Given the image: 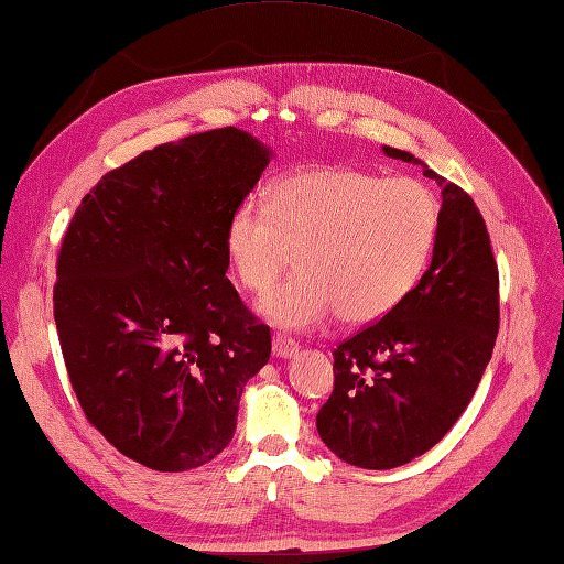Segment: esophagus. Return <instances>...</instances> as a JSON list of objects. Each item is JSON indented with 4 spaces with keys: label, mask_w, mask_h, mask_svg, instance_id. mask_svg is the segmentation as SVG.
Here are the masks:
<instances>
[{
    "label": "esophagus",
    "mask_w": 564,
    "mask_h": 564,
    "mask_svg": "<svg viewBox=\"0 0 564 564\" xmlns=\"http://www.w3.org/2000/svg\"><path fill=\"white\" fill-rule=\"evenodd\" d=\"M296 349H299V343L292 340L290 335H280V333H278V335L272 337V352H274V357L290 359V357L296 355Z\"/></svg>",
    "instance_id": "34e87169"
}]
</instances>
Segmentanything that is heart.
Wrapping results in <instances>:
<instances>
[{
	"label": "heart",
	"instance_id": "heart-1",
	"mask_svg": "<svg viewBox=\"0 0 564 564\" xmlns=\"http://www.w3.org/2000/svg\"><path fill=\"white\" fill-rule=\"evenodd\" d=\"M442 227L440 197L412 176L381 178L357 169H308L280 178L270 205L246 203L227 224V256L243 290L280 328L337 318L367 325L415 290Z\"/></svg>",
	"mask_w": 564,
	"mask_h": 564
}]
</instances>
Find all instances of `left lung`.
Returning <instances> with one entry per match:
<instances>
[{"instance_id": "obj_1", "label": "left lung", "mask_w": 564, "mask_h": 564, "mask_svg": "<svg viewBox=\"0 0 564 564\" xmlns=\"http://www.w3.org/2000/svg\"><path fill=\"white\" fill-rule=\"evenodd\" d=\"M442 187L432 265L391 314L333 349V393L316 415L321 440L349 466L388 470L444 440L468 408L499 330V272L473 197L410 152Z\"/></svg>"}]
</instances>
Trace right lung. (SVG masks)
<instances>
[{
  "label": "right lung",
  "instance_id": "right-lung-1",
  "mask_svg": "<svg viewBox=\"0 0 564 564\" xmlns=\"http://www.w3.org/2000/svg\"><path fill=\"white\" fill-rule=\"evenodd\" d=\"M270 164L236 128L159 144L74 212L53 290L86 420L142 466L181 473L229 446L270 328L227 278V224Z\"/></svg>",
  "mask_w": 564,
  "mask_h": 564
}]
</instances>
